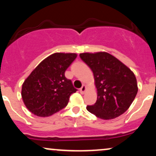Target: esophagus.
Wrapping results in <instances>:
<instances>
[{
  "instance_id": "34e87169",
  "label": "esophagus",
  "mask_w": 156,
  "mask_h": 156,
  "mask_svg": "<svg viewBox=\"0 0 156 156\" xmlns=\"http://www.w3.org/2000/svg\"><path fill=\"white\" fill-rule=\"evenodd\" d=\"M86 91H87V87H86V86L83 85V86H82L81 88L80 89V92L81 93V94H84Z\"/></svg>"
}]
</instances>
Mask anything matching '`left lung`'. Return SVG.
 <instances>
[{"mask_svg":"<svg viewBox=\"0 0 156 156\" xmlns=\"http://www.w3.org/2000/svg\"><path fill=\"white\" fill-rule=\"evenodd\" d=\"M92 69L98 99L87 105L89 112L101 119H112L129 108L138 92L136 78L126 65L106 52L80 53Z\"/></svg>","mask_w":156,"mask_h":156,"instance_id":"left-lung-1","label":"left lung"}]
</instances>
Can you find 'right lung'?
Instances as JSON below:
<instances>
[{
	"instance_id": "add662e5",
	"label": "right lung",
	"mask_w": 156,
	"mask_h": 156,
	"mask_svg": "<svg viewBox=\"0 0 156 156\" xmlns=\"http://www.w3.org/2000/svg\"><path fill=\"white\" fill-rule=\"evenodd\" d=\"M76 53H55L41 62L25 80L21 95L28 111L36 116L49 117L67 105L77 91L64 76Z\"/></svg>"
}]
</instances>
